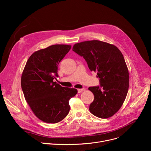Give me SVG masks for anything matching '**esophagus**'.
Masks as SVG:
<instances>
[{
	"mask_svg": "<svg viewBox=\"0 0 151 151\" xmlns=\"http://www.w3.org/2000/svg\"><path fill=\"white\" fill-rule=\"evenodd\" d=\"M85 90V88H81V89H78V93H81L84 91Z\"/></svg>",
	"mask_w": 151,
	"mask_h": 151,
	"instance_id": "1",
	"label": "esophagus"
}]
</instances>
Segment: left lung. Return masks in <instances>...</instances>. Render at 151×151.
<instances>
[{
	"label": "left lung",
	"mask_w": 151,
	"mask_h": 151,
	"mask_svg": "<svg viewBox=\"0 0 151 151\" xmlns=\"http://www.w3.org/2000/svg\"><path fill=\"white\" fill-rule=\"evenodd\" d=\"M72 49L100 78V87L88 88L94 96L90 112L100 118L112 116L123 104L129 87V72L122 54L114 45L97 40L77 43Z\"/></svg>",
	"instance_id": "1"
}]
</instances>
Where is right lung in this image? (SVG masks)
Masks as SVG:
<instances>
[{
	"label": "right lung",
	"mask_w": 151,
	"mask_h": 151,
	"mask_svg": "<svg viewBox=\"0 0 151 151\" xmlns=\"http://www.w3.org/2000/svg\"><path fill=\"white\" fill-rule=\"evenodd\" d=\"M71 45H53L33 52L21 75V88L35 116L47 123H57L69 112V101L78 93L54 82L58 65Z\"/></svg>",
	"instance_id": "add662e5"
}]
</instances>
